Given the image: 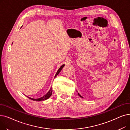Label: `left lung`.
<instances>
[{
    "label": "left lung",
    "instance_id": "left-lung-1",
    "mask_svg": "<svg viewBox=\"0 0 130 130\" xmlns=\"http://www.w3.org/2000/svg\"><path fill=\"white\" fill-rule=\"evenodd\" d=\"M78 95H79V96H80V97H82V96H81V95H80V94H79V93H78Z\"/></svg>",
    "mask_w": 130,
    "mask_h": 130
}]
</instances>
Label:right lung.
<instances>
[{"label":"right lung","mask_w":130,"mask_h":130,"mask_svg":"<svg viewBox=\"0 0 130 130\" xmlns=\"http://www.w3.org/2000/svg\"><path fill=\"white\" fill-rule=\"evenodd\" d=\"M64 65H65L64 64V65H61V66L59 67V69L57 71V73H56V74L55 77L57 76V75L59 74V72H60L61 71V70H62V69L63 68V67L64 66ZM52 92H53V90H52V87L51 88H50L49 91L47 92V93H46L44 95H43V96L42 97L39 98H37V99H33V98H31L29 97H27L29 98V99H31V100H34V101H42V100H46V99H48L50 96H51L52 94Z\"/></svg>","instance_id":"1"}]
</instances>
